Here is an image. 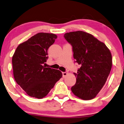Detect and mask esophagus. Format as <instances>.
I'll use <instances>...</instances> for the list:
<instances>
[{
	"instance_id": "obj_1",
	"label": "esophagus",
	"mask_w": 124,
	"mask_h": 124,
	"mask_svg": "<svg viewBox=\"0 0 124 124\" xmlns=\"http://www.w3.org/2000/svg\"><path fill=\"white\" fill-rule=\"evenodd\" d=\"M62 77H63V78H65V77L67 76V75H68V73H67V72H62Z\"/></svg>"
}]
</instances>
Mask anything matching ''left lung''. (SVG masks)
<instances>
[{
    "label": "left lung",
    "mask_w": 124,
    "mask_h": 124,
    "mask_svg": "<svg viewBox=\"0 0 124 124\" xmlns=\"http://www.w3.org/2000/svg\"><path fill=\"white\" fill-rule=\"evenodd\" d=\"M64 37L72 46L75 62L81 65L78 73H74L76 83L71 91L84 100L93 99L103 87L110 73L111 53L104 43L84 31L66 33Z\"/></svg>",
    "instance_id": "8db88e82"
}]
</instances>
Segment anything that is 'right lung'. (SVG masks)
<instances>
[{"instance_id": "add662e5", "label": "right lung", "mask_w": 124, "mask_h": 124, "mask_svg": "<svg viewBox=\"0 0 124 124\" xmlns=\"http://www.w3.org/2000/svg\"><path fill=\"white\" fill-rule=\"evenodd\" d=\"M56 38L54 33H37L19 44L12 56L14 78L31 97H44L62 78L60 70L45 66L48 49Z\"/></svg>"}]
</instances>
